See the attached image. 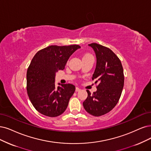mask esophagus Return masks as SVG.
Listing matches in <instances>:
<instances>
[{
    "label": "esophagus",
    "instance_id": "1",
    "mask_svg": "<svg viewBox=\"0 0 151 151\" xmlns=\"http://www.w3.org/2000/svg\"><path fill=\"white\" fill-rule=\"evenodd\" d=\"M75 91H76V92H78V91H80V89L78 87H76Z\"/></svg>",
    "mask_w": 151,
    "mask_h": 151
}]
</instances>
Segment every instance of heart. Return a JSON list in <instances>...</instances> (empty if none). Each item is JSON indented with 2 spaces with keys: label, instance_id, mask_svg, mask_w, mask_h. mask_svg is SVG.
I'll return each mask as SVG.
<instances>
[{
  "label": "heart",
  "instance_id": "b5f03b06",
  "mask_svg": "<svg viewBox=\"0 0 151 151\" xmlns=\"http://www.w3.org/2000/svg\"><path fill=\"white\" fill-rule=\"evenodd\" d=\"M87 55H85V56H87ZM85 56H84V57H85Z\"/></svg>",
  "mask_w": 151,
  "mask_h": 151
}]
</instances>
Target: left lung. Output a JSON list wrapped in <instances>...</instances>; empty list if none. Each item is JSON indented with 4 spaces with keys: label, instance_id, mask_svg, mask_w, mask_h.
Listing matches in <instances>:
<instances>
[{
    "label": "left lung",
    "instance_id": "1",
    "mask_svg": "<svg viewBox=\"0 0 151 151\" xmlns=\"http://www.w3.org/2000/svg\"><path fill=\"white\" fill-rule=\"evenodd\" d=\"M88 45L96 57L92 80L96 79L95 83L99 84L92 94L86 90L88 97L83 105L89 114L100 116L109 113L119 101L124 86L123 68L119 58L109 48L95 43Z\"/></svg>",
    "mask_w": 151,
    "mask_h": 151
}]
</instances>
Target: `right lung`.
<instances>
[{
  "label": "right lung",
  "mask_w": 151,
  "mask_h": 151,
  "mask_svg": "<svg viewBox=\"0 0 151 151\" xmlns=\"http://www.w3.org/2000/svg\"><path fill=\"white\" fill-rule=\"evenodd\" d=\"M81 47L51 45L38 51L27 72V91L30 101L39 113L57 117L65 112L75 91L71 84L55 86V75L63 70L70 56Z\"/></svg>",
  "instance_id": "add662e5"
}]
</instances>
